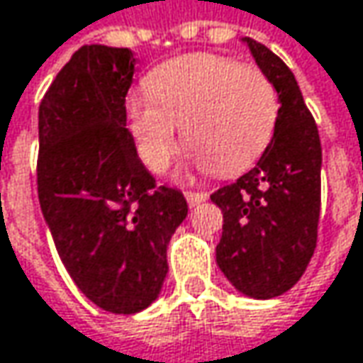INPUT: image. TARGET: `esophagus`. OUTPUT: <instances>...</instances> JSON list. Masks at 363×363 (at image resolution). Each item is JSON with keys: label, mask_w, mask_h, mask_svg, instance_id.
Listing matches in <instances>:
<instances>
[{"label": "esophagus", "mask_w": 363, "mask_h": 363, "mask_svg": "<svg viewBox=\"0 0 363 363\" xmlns=\"http://www.w3.org/2000/svg\"><path fill=\"white\" fill-rule=\"evenodd\" d=\"M206 198H208V194H204V192H186V200H188L190 206H198V204L204 202Z\"/></svg>", "instance_id": "34e87169"}]
</instances>
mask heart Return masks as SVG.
Masks as SVG:
<instances>
[{
	"instance_id": "obj_1",
	"label": "heart",
	"mask_w": 363,
	"mask_h": 363,
	"mask_svg": "<svg viewBox=\"0 0 363 363\" xmlns=\"http://www.w3.org/2000/svg\"><path fill=\"white\" fill-rule=\"evenodd\" d=\"M148 92L125 101L128 130L144 165L167 167L179 144L188 163L235 173L250 167L269 146L279 119V94L269 76L217 53H186L157 65Z\"/></svg>"
}]
</instances>
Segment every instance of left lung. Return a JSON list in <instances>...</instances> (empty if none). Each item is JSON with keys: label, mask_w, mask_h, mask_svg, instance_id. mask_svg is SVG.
I'll return each mask as SVG.
<instances>
[{"label": "left lung", "mask_w": 363, "mask_h": 363, "mask_svg": "<svg viewBox=\"0 0 363 363\" xmlns=\"http://www.w3.org/2000/svg\"><path fill=\"white\" fill-rule=\"evenodd\" d=\"M279 94V119L256 167L211 200L223 211L217 264L244 296L271 299L308 269L318 238L323 148L294 72L258 40L242 39Z\"/></svg>", "instance_id": "1"}]
</instances>
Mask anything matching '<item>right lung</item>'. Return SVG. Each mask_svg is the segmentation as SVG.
<instances>
[{
    "label": "right lung",
    "mask_w": 363,
    "mask_h": 363,
    "mask_svg": "<svg viewBox=\"0 0 363 363\" xmlns=\"http://www.w3.org/2000/svg\"><path fill=\"white\" fill-rule=\"evenodd\" d=\"M134 65L130 49L84 45L39 107L43 217L72 281L113 314L159 298L169 240L188 217L184 194L157 186L125 128Z\"/></svg>",
    "instance_id": "obj_1"
}]
</instances>
